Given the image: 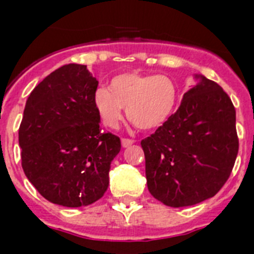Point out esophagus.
I'll use <instances>...</instances> for the list:
<instances>
[{
	"instance_id": "esophagus-1",
	"label": "esophagus",
	"mask_w": 254,
	"mask_h": 254,
	"mask_svg": "<svg viewBox=\"0 0 254 254\" xmlns=\"http://www.w3.org/2000/svg\"><path fill=\"white\" fill-rule=\"evenodd\" d=\"M134 143L133 139H129V138H123L121 139V145L124 147V148H127V147H129V145H131Z\"/></svg>"
}]
</instances>
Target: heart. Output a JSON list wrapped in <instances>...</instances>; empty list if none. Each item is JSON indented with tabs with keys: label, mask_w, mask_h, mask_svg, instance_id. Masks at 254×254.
<instances>
[{
	"label": "heart",
	"mask_w": 254,
	"mask_h": 254,
	"mask_svg": "<svg viewBox=\"0 0 254 254\" xmlns=\"http://www.w3.org/2000/svg\"><path fill=\"white\" fill-rule=\"evenodd\" d=\"M179 89L169 75H144L123 72L111 79L109 90L98 88L93 105L102 124L116 129L127 116L140 130H153L164 125L178 103Z\"/></svg>",
	"instance_id": "1"
}]
</instances>
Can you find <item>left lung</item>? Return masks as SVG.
<instances>
[{"mask_svg": "<svg viewBox=\"0 0 254 254\" xmlns=\"http://www.w3.org/2000/svg\"><path fill=\"white\" fill-rule=\"evenodd\" d=\"M180 107L140 142L149 193L170 207L213 197L231 174L239 148L235 109L217 83L195 75Z\"/></svg>", "mask_w": 254, "mask_h": 254, "instance_id": "left-lung-1", "label": "left lung"}]
</instances>
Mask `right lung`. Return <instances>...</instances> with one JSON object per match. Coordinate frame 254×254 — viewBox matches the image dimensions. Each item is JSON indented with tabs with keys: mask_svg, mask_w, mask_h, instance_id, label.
I'll return each mask as SVG.
<instances>
[{
	"mask_svg": "<svg viewBox=\"0 0 254 254\" xmlns=\"http://www.w3.org/2000/svg\"><path fill=\"white\" fill-rule=\"evenodd\" d=\"M98 80L87 66L69 64L29 94L19 127L21 166L42 197L81 207L103 197L120 138L103 133L93 105Z\"/></svg>",
	"mask_w": 254,
	"mask_h": 254,
	"instance_id": "obj_1",
	"label": "right lung"
}]
</instances>
